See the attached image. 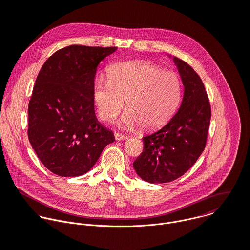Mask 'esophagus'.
Here are the masks:
<instances>
[{"mask_svg": "<svg viewBox=\"0 0 250 250\" xmlns=\"http://www.w3.org/2000/svg\"><path fill=\"white\" fill-rule=\"evenodd\" d=\"M115 138H116V140H125L127 138V135L117 132V133H115Z\"/></svg>", "mask_w": 250, "mask_h": 250, "instance_id": "obj_1", "label": "esophagus"}]
</instances>
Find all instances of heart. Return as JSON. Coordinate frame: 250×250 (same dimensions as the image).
<instances>
[{"label": "heart", "mask_w": 250, "mask_h": 250, "mask_svg": "<svg viewBox=\"0 0 250 250\" xmlns=\"http://www.w3.org/2000/svg\"><path fill=\"white\" fill-rule=\"evenodd\" d=\"M108 79L97 78L93 99L99 118L106 123L126 111L119 125L153 129L164 125L176 112L182 97L181 81L173 71H162L147 61H128L113 65Z\"/></svg>", "instance_id": "b5f03b06"}]
</instances>
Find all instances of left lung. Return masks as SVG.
<instances>
[{
	"label": "left lung",
	"mask_w": 250,
	"mask_h": 250,
	"mask_svg": "<svg viewBox=\"0 0 250 250\" xmlns=\"http://www.w3.org/2000/svg\"><path fill=\"white\" fill-rule=\"evenodd\" d=\"M172 59L184 86L181 105L163 127L142 137L144 151L133 162L136 174L149 183L184 175L204 151L209 126L210 105L201 78L183 60Z\"/></svg>",
	"instance_id": "left-lung-1"
}]
</instances>
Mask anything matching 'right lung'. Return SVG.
Here are the masks:
<instances>
[{"label":"right lung","mask_w":250,"mask_h":250,"mask_svg":"<svg viewBox=\"0 0 250 250\" xmlns=\"http://www.w3.org/2000/svg\"><path fill=\"white\" fill-rule=\"evenodd\" d=\"M117 47L70 45L42 65L28 104V139L42 164L61 177L87 173L115 141L97 120V67Z\"/></svg>","instance_id":"right-lung-1"}]
</instances>
